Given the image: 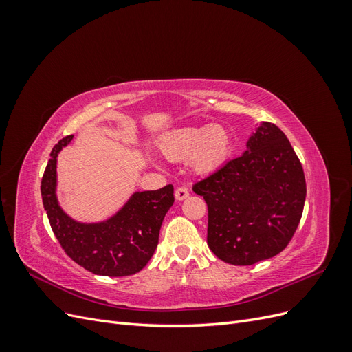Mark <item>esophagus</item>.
Here are the masks:
<instances>
[{"label": "esophagus", "instance_id": "obj_1", "mask_svg": "<svg viewBox=\"0 0 352 352\" xmlns=\"http://www.w3.org/2000/svg\"><path fill=\"white\" fill-rule=\"evenodd\" d=\"M189 197V190L186 189V188H177L176 190H175V198L177 199V201H184V199H186Z\"/></svg>", "mask_w": 352, "mask_h": 352}]
</instances>
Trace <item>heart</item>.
<instances>
[{"label": "heart", "mask_w": 352, "mask_h": 352, "mask_svg": "<svg viewBox=\"0 0 352 352\" xmlns=\"http://www.w3.org/2000/svg\"><path fill=\"white\" fill-rule=\"evenodd\" d=\"M232 135L221 126L185 127L166 136L160 144L162 153L175 162H190L197 175L217 172L229 160Z\"/></svg>", "instance_id": "heart-1"}]
</instances>
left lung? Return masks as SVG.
<instances>
[{
    "mask_svg": "<svg viewBox=\"0 0 352 352\" xmlns=\"http://www.w3.org/2000/svg\"><path fill=\"white\" fill-rule=\"evenodd\" d=\"M208 207L207 243L229 264L251 265L278 255L300 225L305 177L286 135L263 122L247 150L194 185Z\"/></svg>",
    "mask_w": 352,
    "mask_h": 352,
    "instance_id": "obj_1",
    "label": "left lung"
}]
</instances>
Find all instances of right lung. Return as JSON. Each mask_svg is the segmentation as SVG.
I'll return each instance as SVG.
<instances>
[{
	"mask_svg": "<svg viewBox=\"0 0 352 352\" xmlns=\"http://www.w3.org/2000/svg\"><path fill=\"white\" fill-rule=\"evenodd\" d=\"M73 140L69 135L52 148L41 182V194L50 225L63 250L83 269L120 278L142 270L158 245L160 228L173 206V186L133 192L124 206L101 221L72 219L57 198V157Z\"/></svg>",
	"mask_w": 352,
	"mask_h": 352,
	"instance_id": "1",
	"label": "right lung"
}]
</instances>
